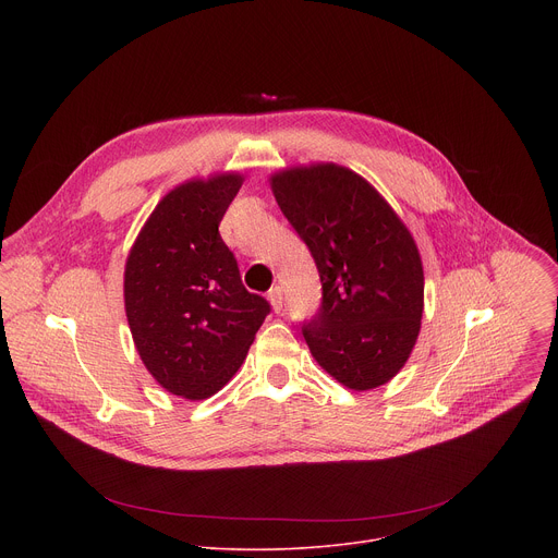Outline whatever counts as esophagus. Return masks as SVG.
Returning a JSON list of instances; mask_svg holds the SVG:
<instances>
[{
    "label": "esophagus",
    "instance_id": "obj_1",
    "mask_svg": "<svg viewBox=\"0 0 558 558\" xmlns=\"http://www.w3.org/2000/svg\"><path fill=\"white\" fill-rule=\"evenodd\" d=\"M267 298H269V302H271L274 311H276V313H280V311H282V302H284V300H282V287H278V284H276V287H271V289H269V293H267Z\"/></svg>",
    "mask_w": 558,
    "mask_h": 558
}]
</instances>
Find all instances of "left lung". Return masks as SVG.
<instances>
[{
  "mask_svg": "<svg viewBox=\"0 0 558 558\" xmlns=\"http://www.w3.org/2000/svg\"><path fill=\"white\" fill-rule=\"evenodd\" d=\"M269 185L323 280V306L302 327L311 355L351 390L390 381L422 329L424 267L413 233L344 166L284 168Z\"/></svg>",
  "mask_w": 558,
  "mask_h": 558,
  "instance_id": "1",
  "label": "left lung"
}]
</instances>
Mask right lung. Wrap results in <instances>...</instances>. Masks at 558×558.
Instances as JSON below:
<instances>
[{
    "label": "right lung",
    "mask_w": 558,
    "mask_h": 558,
    "mask_svg": "<svg viewBox=\"0 0 558 558\" xmlns=\"http://www.w3.org/2000/svg\"><path fill=\"white\" fill-rule=\"evenodd\" d=\"M220 172L170 190L125 260L123 300L136 353L168 392L198 402L241 368L269 313L243 287L218 225L243 185Z\"/></svg>",
    "instance_id": "add662e5"
}]
</instances>
